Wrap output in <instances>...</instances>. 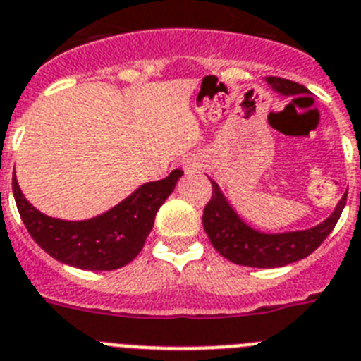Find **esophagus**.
I'll use <instances>...</instances> for the list:
<instances>
[{
  "mask_svg": "<svg viewBox=\"0 0 361 361\" xmlns=\"http://www.w3.org/2000/svg\"><path fill=\"white\" fill-rule=\"evenodd\" d=\"M181 165H183V171H185V173H187V174L196 173L197 169L201 167L200 158H196V157H187V158H183V161H181Z\"/></svg>",
  "mask_w": 361,
  "mask_h": 361,
  "instance_id": "34e87169",
  "label": "esophagus"
}]
</instances>
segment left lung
<instances>
[{
    "label": "left lung",
    "mask_w": 361,
    "mask_h": 361,
    "mask_svg": "<svg viewBox=\"0 0 361 361\" xmlns=\"http://www.w3.org/2000/svg\"><path fill=\"white\" fill-rule=\"evenodd\" d=\"M268 86L282 97H295L310 93L307 87L281 77H268ZM212 181V200L204 207L203 228L214 248L228 261L252 268H281L300 259H306L338 223L345 207L347 192L336 203L329 217L304 230L290 232H262L253 228L243 219L232 203L226 200L219 185Z\"/></svg>",
    "instance_id": "1"
}]
</instances>
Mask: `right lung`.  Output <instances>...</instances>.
Segmentation results:
<instances>
[{"instance_id":"add662e5","label":"right lung","mask_w":361,"mask_h":361,"mask_svg":"<svg viewBox=\"0 0 361 361\" xmlns=\"http://www.w3.org/2000/svg\"><path fill=\"white\" fill-rule=\"evenodd\" d=\"M181 176L183 171L176 169L165 180L147 181L113 209L82 221L57 219L37 210L21 192L16 176L12 190L28 233L48 255L80 269L111 271L142 252L158 209Z\"/></svg>"}]
</instances>
